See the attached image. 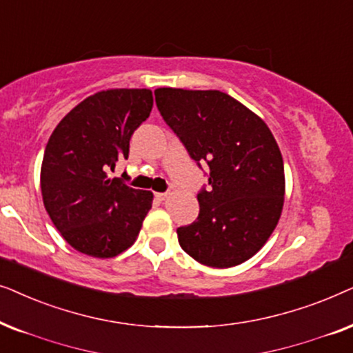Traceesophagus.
<instances>
[{"mask_svg":"<svg viewBox=\"0 0 353 353\" xmlns=\"http://www.w3.org/2000/svg\"><path fill=\"white\" fill-rule=\"evenodd\" d=\"M154 195H157V199L158 200H166L168 199V196H169V194H168V192H163V194H154Z\"/></svg>","mask_w":353,"mask_h":353,"instance_id":"esophagus-1","label":"esophagus"}]
</instances>
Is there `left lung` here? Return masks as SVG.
Returning <instances> with one entry per match:
<instances>
[{"label":"left lung","instance_id":"1","mask_svg":"<svg viewBox=\"0 0 353 353\" xmlns=\"http://www.w3.org/2000/svg\"><path fill=\"white\" fill-rule=\"evenodd\" d=\"M158 111L190 158L210 168L200 213L177 228L182 250L201 265L231 268L252 258L278 224L284 163L268 125L219 90L157 88Z\"/></svg>","mask_w":353,"mask_h":353}]
</instances>
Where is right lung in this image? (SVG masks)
Returning a JSON list of instances; mask_svg holds the SVG:
<instances>
[{"label":"right lung","mask_w":353,"mask_h":353,"mask_svg":"<svg viewBox=\"0 0 353 353\" xmlns=\"http://www.w3.org/2000/svg\"><path fill=\"white\" fill-rule=\"evenodd\" d=\"M152 108L147 88L103 90L79 103L51 134L40 174L43 205L77 252L111 258L137 239L153 194L108 174L128 159L130 137Z\"/></svg>","instance_id":"obj_1"}]
</instances>
